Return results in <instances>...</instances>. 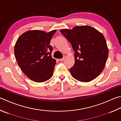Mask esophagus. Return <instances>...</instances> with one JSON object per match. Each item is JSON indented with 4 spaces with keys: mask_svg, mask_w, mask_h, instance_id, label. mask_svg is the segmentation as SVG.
Listing matches in <instances>:
<instances>
[{
    "mask_svg": "<svg viewBox=\"0 0 121 121\" xmlns=\"http://www.w3.org/2000/svg\"><path fill=\"white\" fill-rule=\"evenodd\" d=\"M65 57H63V58H62V59H59V60L61 61H63V60H65Z\"/></svg>",
    "mask_w": 121,
    "mask_h": 121,
    "instance_id": "1",
    "label": "esophagus"
}]
</instances>
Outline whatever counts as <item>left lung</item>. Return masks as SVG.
<instances>
[{"label": "left lung", "instance_id": "8db88e82", "mask_svg": "<svg viewBox=\"0 0 121 121\" xmlns=\"http://www.w3.org/2000/svg\"><path fill=\"white\" fill-rule=\"evenodd\" d=\"M60 32L74 51V64L70 69L79 82H89L99 75L105 66L108 49L103 35L90 26H77Z\"/></svg>", "mask_w": 121, "mask_h": 121}]
</instances>
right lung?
Returning a JSON list of instances; mask_svg holds the SVG:
<instances>
[{
  "label": "right lung",
  "instance_id": "add662e5",
  "mask_svg": "<svg viewBox=\"0 0 121 121\" xmlns=\"http://www.w3.org/2000/svg\"><path fill=\"white\" fill-rule=\"evenodd\" d=\"M56 31L28 30L22 34L15 44V56L19 67L35 82H44L53 75L56 60L52 58L53 48L50 43Z\"/></svg>",
  "mask_w": 121,
  "mask_h": 121
}]
</instances>
